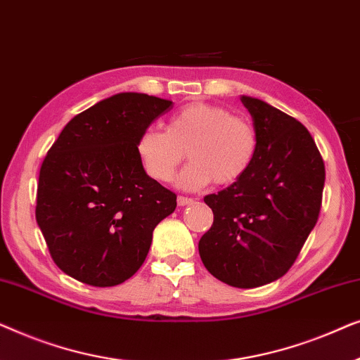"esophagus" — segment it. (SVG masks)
Segmentation results:
<instances>
[{"label": "esophagus", "instance_id": "1", "mask_svg": "<svg viewBox=\"0 0 360 360\" xmlns=\"http://www.w3.org/2000/svg\"><path fill=\"white\" fill-rule=\"evenodd\" d=\"M176 203H179V206H186V205H191V203H193V198H188V196H184V195H180L179 198H176Z\"/></svg>", "mask_w": 360, "mask_h": 360}]
</instances>
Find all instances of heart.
Returning a JSON list of instances; mask_svg holds the SVG:
<instances>
[{"instance_id":"obj_1","label":"heart","mask_w":360,"mask_h":360,"mask_svg":"<svg viewBox=\"0 0 360 360\" xmlns=\"http://www.w3.org/2000/svg\"><path fill=\"white\" fill-rule=\"evenodd\" d=\"M257 129L244 116L206 101L181 106L167 120L165 131L147 127L137 136L136 152L146 174L157 181H170L176 167L191 162L179 176L188 190L231 185L243 179L257 154Z\"/></svg>"}]
</instances>
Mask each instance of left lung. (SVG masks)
Wrapping results in <instances>:
<instances>
[{"mask_svg": "<svg viewBox=\"0 0 360 360\" xmlns=\"http://www.w3.org/2000/svg\"><path fill=\"white\" fill-rule=\"evenodd\" d=\"M257 129L250 169L228 188L205 196L214 219L198 250L208 272L238 288L283 277L316 224L324 162L302 122L262 100L243 96Z\"/></svg>", "mask_w": 360, "mask_h": 360, "instance_id": "8db88e82", "label": "left lung"}]
</instances>
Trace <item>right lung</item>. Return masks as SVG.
<instances>
[{
    "mask_svg": "<svg viewBox=\"0 0 360 360\" xmlns=\"http://www.w3.org/2000/svg\"><path fill=\"white\" fill-rule=\"evenodd\" d=\"M172 108L144 93H117L77 115L49 149L36 219L57 267L78 282L115 287L149 254L152 233L176 195L146 174L137 136Z\"/></svg>",
    "mask_w": 360,
    "mask_h": 360,
    "instance_id": "1",
    "label": "right lung"
}]
</instances>
